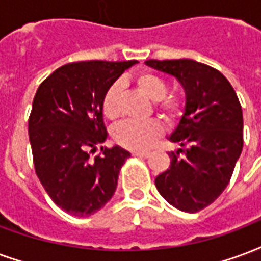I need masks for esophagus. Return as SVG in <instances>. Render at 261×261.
Wrapping results in <instances>:
<instances>
[{"label":"esophagus","instance_id":"34e87169","mask_svg":"<svg viewBox=\"0 0 261 261\" xmlns=\"http://www.w3.org/2000/svg\"><path fill=\"white\" fill-rule=\"evenodd\" d=\"M131 155L136 156V158H148L149 152H131Z\"/></svg>","mask_w":261,"mask_h":261}]
</instances>
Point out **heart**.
Listing matches in <instances>:
<instances>
[{"label": "heart", "mask_w": 261, "mask_h": 261, "mask_svg": "<svg viewBox=\"0 0 261 261\" xmlns=\"http://www.w3.org/2000/svg\"><path fill=\"white\" fill-rule=\"evenodd\" d=\"M136 86L146 98L155 101L156 109L167 121L178 119L182 112V99L175 94L166 95L167 84L162 77L153 73H141L136 79ZM121 84L115 83L106 91L102 101V112L108 119L115 120L120 115ZM162 134V127L158 121L127 120L116 125L113 140L120 146L130 150H144L149 148Z\"/></svg>", "instance_id": "obj_1"}]
</instances>
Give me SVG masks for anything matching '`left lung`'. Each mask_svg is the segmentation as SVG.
<instances>
[{"label": "left lung", "mask_w": 261, "mask_h": 261, "mask_svg": "<svg viewBox=\"0 0 261 261\" xmlns=\"http://www.w3.org/2000/svg\"><path fill=\"white\" fill-rule=\"evenodd\" d=\"M175 77L185 91L184 113L169 140L170 167L155 179L159 194L178 210L196 213L213 203L228 185L244 146V116L232 86L192 59L145 62Z\"/></svg>", "instance_id": "1"}]
</instances>
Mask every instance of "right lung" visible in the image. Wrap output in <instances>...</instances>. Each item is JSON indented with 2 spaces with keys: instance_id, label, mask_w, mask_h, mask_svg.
<instances>
[{
  "instance_id": "right-lung-1",
  "label": "right lung",
  "mask_w": 261,
  "mask_h": 261,
  "mask_svg": "<svg viewBox=\"0 0 261 261\" xmlns=\"http://www.w3.org/2000/svg\"><path fill=\"white\" fill-rule=\"evenodd\" d=\"M137 61L67 63L40 84L29 117V140L40 182L55 204L77 217L91 216L113 196L130 152L96 146L108 138L102 101Z\"/></svg>"
}]
</instances>
